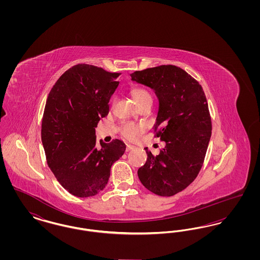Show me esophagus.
<instances>
[{"mask_svg": "<svg viewBox=\"0 0 260 260\" xmlns=\"http://www.w3.org/2000/svg\"><path fill=\"white\" fill-rule=\"evenodd\" d=\"M136 148L134 145H126V148H125V151L126 152H128V151H132V150H134V149Z\"/></svg>", "mask_w": 260, "mask_h": 260, "instance_id": "esophagus-1", "label": "esophagus"}]
</instances>
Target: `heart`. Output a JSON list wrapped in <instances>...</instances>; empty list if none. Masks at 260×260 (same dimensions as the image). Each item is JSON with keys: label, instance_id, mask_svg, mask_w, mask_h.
Instances as JSON below:
<instances>
[{"label": "heart", "instance_id": "b5f03b06", "mask_svg": "<svg viewBox=\"0 0 260 260\" xmlns=\"http://www.w3.org/2000/svg\"><path fill=\"white\" fill-rule=\"evenodd\" d=\"M132 96L135 99L137 106H140L146 102H152V96L146 88L137 87L132 90ZM143 127L132 123H124L121 125V135L129 140H136L141 134Z\"/></svg>", "mask_w": 260, "mask_h": 260}]
</instances>
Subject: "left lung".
<instances>
[{
    "instance_id": "1",
    "label": "left lung",
    "mask_w": 260,
    "mask_h": 260,
    "mask_svg": "<svg viewBox=\"0 0 260 260\" xmlns=\"http://www.w3.org/2000/svg\"><path fill=\"white\" fill-rule=\"evenodd\" d=\"M131 76L155 90L159 111L154 132L166 144L158 155L144 148L148 157L138 169V177L152 193L173 196L195 180L205 160L211 136L205 92L192 76L174 65L147 68Z\"/></svg>"
}]
</instances>
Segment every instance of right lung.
<instances>
[{
  "instance_id": "right-lung-1",
  "label": "right lung",
  "mask_w": 260,
  "mask_h": 260,
  "mask_svg": "<svg viewBox=\"0 0 260 260\" xmlns=\"http://www.w3.org/2000/svg\"><path fill=\"white\" fill-rule=\"evenodd\" d=\"M121 73L77 64L60 76L47 99L42 142L50 171L62 187L80 198L95 196L108 182L112 165L124 155L119 139L96 143L95 127L108 115Z\"/></svg>"
}]
</instances>
